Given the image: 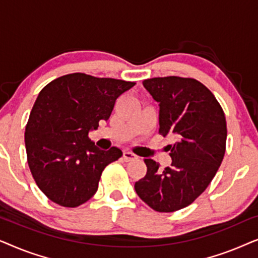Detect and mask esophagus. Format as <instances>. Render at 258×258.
<instances>
[{
	"label": "esophagus",
	"instance_id": "34e87169",
	"mask_svg": "<svg viewBox=\"0 0 258 258\" xmlns=\"http://www.w3.org/2000/svg\"><path fill=\"white\" fill-rule=\"evenodd\" d=\"M123 158H124V161H126V162L133 161L136 158V155L130 153V151H124V153H123Z\"/></svg>",
	"mask_w": 258,
	"mask_h": 258
}]
</instances>
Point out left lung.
Returning <instances> with one entry per match:
<instances>
[{
	"label": "left lung",
	"instance_id": "1",
	"mask_svg": "<svg viewBox=\"0 0 258 258\" xmlns=\"http://www.w3.org/2000/svg\"><path fill=\"white\" fill-rule=\"evenodd\" d=\"M143 86L160 103V134L174 136L168 146L171 165L146 158L147 174L135 183L140 199L158 213L191 204L213 181L225 154L227 121L221 104L195 79L154 77Z\"/></svg>",
	"mask_w": 258,
	"mask_h": 258
}]
</instances>
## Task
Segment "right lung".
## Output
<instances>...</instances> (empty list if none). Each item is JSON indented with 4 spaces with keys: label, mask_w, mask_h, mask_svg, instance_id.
I'll return each instance as SVG.
<instances>
[{
    "label": "right lung",
    "mask_w": 258,
    "mask_h": 258,
    "mask_svg": "<svg viewBox=\"0 0 258 258\" xmlns=\"http://www.w3.org/2000/svg\"><path fill=\"white\" fill-rule=\"evenodd\" d=\"M135 84L74 73L40 91L24 142L31 175L49 200L76 208L95 195L102 171L123 154L116 147L98 149L88 135L108 121L116 100Z\"/></svg>",
    "instance_id": "1"
}]
</instances>
